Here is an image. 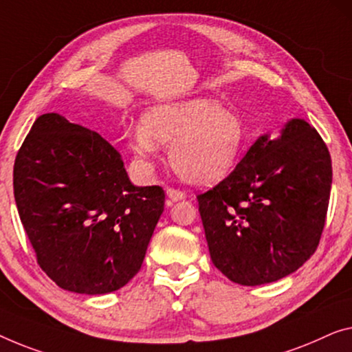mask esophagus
Instances as JSON below:
<instances>
[{"label": "esophagus", "mask_w": 352, "mask_h": 352, "mask_svg": "<svg viewBox=\"0 0 352 352\" xmlns=\"http://www.w3.org/2000/svg\"><path fill=\"white\" fill-rule=\"evenodd\" d=\"M166 192H167V196H169V199H172V201H180V199H185V191H182V190H175V188H167L166 190Z\"/></svg>", "instance_id": "1"}]
</instances>
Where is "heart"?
<instances>
[{"label":"heart","mask_w":352,"mask_h":352,"mask_svg":"<svg viewBox=\"0 0 352 352\" xmlns=\"http://www.w3.org/2000/svg\"><path fill=\"white\" fill-rule=\"evenodd\" d=\"M161 144L170 145V164L183 180L213 185L235 169L245 150L239 117L213 99L164 104L144 115V126L129 133L135 158L150 166Z\"/></svg>","instance_id":"1"}]
</instances>
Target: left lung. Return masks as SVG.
Masks as SVG:
<instances>
[{
	"mask_svg": "<svg viewBox=\"0 0 352 352\" xmlns=\"http://www.w3.org/2000/svg\"><path fill=\"white\" fill-rule=\"evenodd\" d=\"M330 188L329 148L305 120H291L276 140L262 135L224 180L197 196L214 267L243 286L296 272L321 240Z\"/></svg>",
	"mask_w": 352,
	"mask_h": 352,
	"instance_id": "obj_1",
	"label": "left lung"
}]
</instances>
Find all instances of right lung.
I'll use <instances>...</instances> for the list:
<instances>
[{"label":"right lung","mask_w":352,"mask_h":352,"mask_svg":"<svg viewBox=\"0 0 352 352\" xmlns=\"http://www.w3.org/2000/svg\"><path fill=\"white\" fill-rule=\"evenodd\" d=\"M14 197L41 269L90 296L138 274L164 210L161 186H134L107 140L60 113L41 115L25 138Z\"/></svg>","instance_id":"right-lung-1"}]
</instances>
